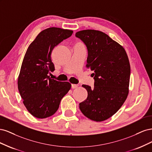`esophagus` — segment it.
<instances>
[{
  "instance_id": "obj_1",
  "label": "esophagus",
  "mask_w": 152,
  "mask_h": 152,
  "mask_svg": "<svg viewBox=\"0 0 152 152\" xmlns=\"http://www.w3.org/2000/svg\"><path fill=\"white\" fill-rule=\"evenodd\" d=\"M78 86H79V85H78V84H72V89H75V88H77Z\"/></svg>"
}]
</instances>
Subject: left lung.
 Segmentation results:
<instances>
[{
	"mask_svg": "<svg viewBox=\"0 0 152 152\" xmlns=\"http://www.w3.org/2000/svg\"><path fill=\"white\" fill-rule=\"evenodd\" d=\"M88 50L86 68L93 71L94 87L82 85L87 98L79 103L82 113L96 122L107 120L125 102L129 94L131 66L126 50L104 32L77 31Z\"/></svg>",
	"mask_w": 152,
	"mask_h": 152,
	"instance_id": "obj_1",
	"label": "left lung"
}]
</instances>
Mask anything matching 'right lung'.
Masks as SVG:
<instances>
[{
    "mask_svg": "<svg viewBox=\"0 0 152 152\" xmlns=\"http://www.w3.org/2000/svg\"><path fill=\"white\" fill-rule=\"evenodd\" d=\"M73 31L50 27L40 31L28 46L18 79V88L23 103L34 117L53 115L71 88L68 82H59L48 75L55 68L51 60L55 46L72 35Z\"/></svg>",
    "mask_w": 152,
    "mask_h": 152,
    "instance_id": "right-lung-1",
    "label": "right lung"
}]
</instances>
